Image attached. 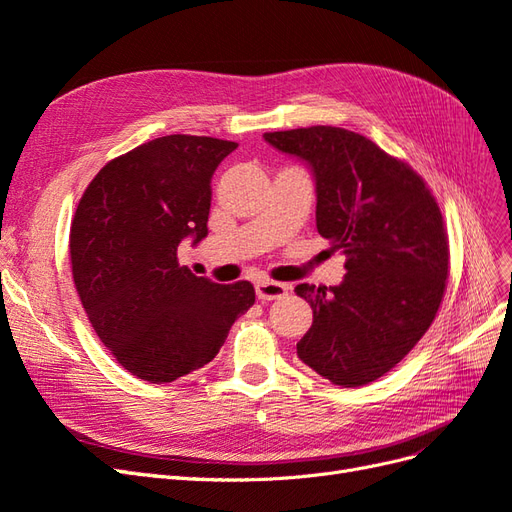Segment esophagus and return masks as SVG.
I'll return each mask as SVG.
<instances>
[{
  "instance_id": "esophagus-1",
  "label": "esophagus",
  "mask_w": 512,
  "mask_h": 512,
  "mask_svg": "<svg viewBox=\"0 0 512 512\" xmlns=\"http://www.w3.org/2000/svg\"><path fill=\"white\" fill-rule=\"evenodd\" d=\"M288 294V284L273 282V280H258L256 282V297L260 301H275Z\"/></svg>"
}]
</instances>
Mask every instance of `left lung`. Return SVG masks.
Here are the masks:
<instances>
[{
  "label": "left lung",
  "mask_w": 512,
  "mask_h": 512,
  "mask_svg": "<svg viewBox=\"0 0 512 512\" xmlns=\"http://www.w3.org/2000/svg\"><path fill=\"white\" fill-rule=\"evenodd\" d=\"M316 183V228L346 256L337 286L299 284L314 322L299 359L344 389L378 380L425 335L448 277L442 213L425 181L369 138L331 126L267 132Z\"/></svg>",
  "instance_id": "8db88e82"
}]
</instances>
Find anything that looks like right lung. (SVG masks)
Masks as SVG:
<instances>
[{
	"instance_id": "add662e5",
	"label": "right lung",
	"mask_w": 512,
	"mask_h": 512,
	"mask_svg": "<svg viewBox=\"0 0 512 512\" xmlns=\"http://www.w3.org/2000/svg\"><path fill=\"white\" fill-rule=\"evenodd\" d=\"M237 143L170 134L108 162L70 230L72 275L91 327L132 376L151 384L196 371L256 301L250 282L215 284L177 260L207 237L211 177Z\"/></svg>"
}]
</instances>
